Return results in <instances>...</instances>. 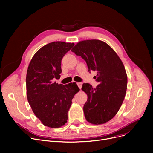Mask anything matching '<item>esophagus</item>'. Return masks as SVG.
<instances>
[{
  "instance_id": "1",
  "label": "esophagus",
  "mask_w": 153,
  "mask_h": 153,
  "mask_svg": "<svg viewBox=\"0 0 153 153\" xmlns=\"http://www.w3.org/2000/svg\"><path fill=\"white\" fill-rule=\"evenodd\" d=\"M77 85H78V87H79V89H81L82 86V82H77Z\"/></svg>"
}]
</instances>
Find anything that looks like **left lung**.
<instances>
[{
  "label": "left lung",
  "mask_w": 153,
  "mask_h": 153,
  "mask_svg": "<svg viewBox=\"0 0 153 153\" xmlns=\"http://www.w3.org/2000/svg\"><path fill=\"white\" fill-rule=\"evenodd\" d=\"M71 51L84 59L89 72L97 73L95 79L99 84L96 88L82 85L87 95L83 108L85 118L92 124L105 123L115 116L125 97L127 75L123 64L108 45L98 39L80 42Z\"/></svg>",
  "instance_id": "left-lung-1"
}]
</instances>
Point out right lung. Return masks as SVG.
I'll return each mask as SVG.
<instances>
[{"label": "right lung", "instance_id": "1", "mask_svg": "<svg viewBox=\"0 0 153 153\" xmlns=\"http://www.w3.org/2000/svg\"><path fill=\"white\" fill-rule=\"evenodd\" d=\"M74 43L54 42L43 46L32 58L26 77L30 105L42 123L59 128L68 120V112L74 95L79 91L76 82L58 84L61 60Z\"/></svg>", "mask_w": 153, "mask_h": 153}]
</instances>
